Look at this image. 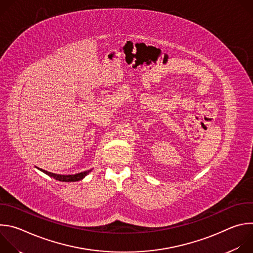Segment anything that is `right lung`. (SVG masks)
<instances>
[{"mask_svg":"<svg viewBox=\"0 0 253 253\" xmlns=\"http://www.w3.org/2000/svg\"><path fill=\"white\" fill-rule=\"evenodd\" d=\"M40 169V168H38ZM41 171H43L44 173H46L47 175L53 177L54 179L56 180H59V181H62V182H74V181H79V180L83 179L91 170H87V171H84V172H81V173H77V174H74V175H60V174H55V173H51V172H48L46 170H43V169H40Z\"/></svg>","mask_w":253,"mask_h":253,"instance_id":"1","label":"right lung"}]
</instances>
